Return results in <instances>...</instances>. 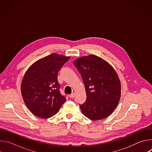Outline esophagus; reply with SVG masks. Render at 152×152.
I'll list each match as a JSON object with an SVG mask.
<instances>
[{
  "mask_svg": "<svg viewBox=\"0 0 152 152\" xmlns=\"http://www.w3.org/2000/svg\"><path fill=\"white\" fill-rule=\"evenodd\" d=\"M74 96H75V93H73L69 95V97H70V98H71V99L73 98V97H74Z\"/></svg>",
  "mask_w": 152,
  "mask_h": 152,
  "instance_id": "34e87169",
  "label": "esophagus"
}]
</instances>
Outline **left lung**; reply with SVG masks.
<instances>
[{
	"label": "left lung",
	"mask_w": 152,
	"mask_h": 152,
	"mask_svg": "<svg viewBox=\"0 0 152 152\" xmlns=\"http://www.w3.org/2000/svg\"><path fill=\"white\" fill-rule=\"evenodd\" d=\"M80 74L86 94L79 104L82 113L93 120L103 119L116 108L121 97V83L111 65L102 58L90 55L74 61Z\"/></svg>",
	"instance_id": "1"
}]
</instances>
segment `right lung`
Wrapping results in <instances>:
<instances>
[{
	"instance_id": "right-lung-1",
	"label": "right lung",
	"mask_w": 152,
	"mask_h": 152,
	"mask_svg": "<svg viewBox=\"0 0 152 152\" xmlns=\"http://www.w3.org/2000/svg\"><path fill=\"white\" fill-rule=\"evenodd\" d=\"M70 56L52 53L41 58L29 67L21 84L23 100L37 117L48 118L55 115L66 97L59 91L58 73Z\"/></svg>"
}]
</instances>
